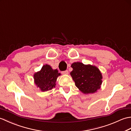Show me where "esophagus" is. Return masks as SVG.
I'll list each match as a JSON object with an SVG mask.
<instances>
[{
  "mask_svg": "<svg viewBox=\"0 0 131 131\" xmlns=\"http://www.w3.org/2000/svg\"><path fill=\"white\" fill-rule=\"evenodd\" d=\"M62 73L63 74H69V71L68 70H65V71H62Z\"/></svg>",
  "mask_w": 131,
  "mask_h": 131,
  "instance_id": "34e87169",
  "label": "esophagus"
}]
</instances>
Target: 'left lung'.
Wrapping results in <instances>:
<instances>
[{"mask_svg": "<svg viewBox=\"0 0 131 131\" xmlns=\"http://www.w3.org/2000/svg\"><path fill=\"white\" fill-rule=\"evenodd\" d=\"M73 70L70 73L75 85L84 93H93L100 89L102 83V75L96 66L85 65L81 62L71 65Z\"/></svg>", "mask_w": 131, "mask_h": 131, "instance_id": "1", "label": "left lung"}]
</instances>
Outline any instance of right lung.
<instances>
[{
  "label": "right lung",
  "instance_id": "right-lung-1",
  "mask_svg": "<svg viewBox=\"0 0 131 131\" xmlns=\"http://www.w3.org/2000/svg\"><path fill=\"white\" fill-rule=\"evenodd\" d=\"M60 75L57 69L53 70L48 65H44L41 70L34 75L35 83L41 91L51 90L55 87V83L57 77Z\"/></svg>",
  "mask_w": 131,
  "mask_h": 131
}]
</instances>
